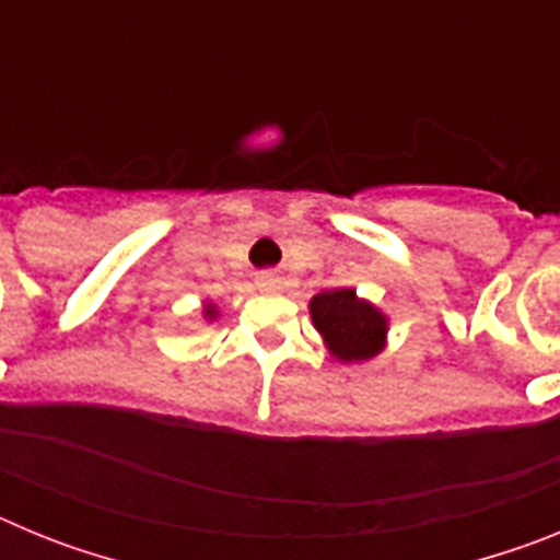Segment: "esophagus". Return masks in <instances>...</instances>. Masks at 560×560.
<instances>
[{
    "instance_id": "34e87169",
    "label": "esophagus",
    "mask_w": 560,
    "mask_h": 560,
    "mask_svg": "<svg viewBox=\"0 0 560 560\" xmlns=\"http://www.w3.org/2000/svg\"><path fill=\"white\" fill-rule=\"evenodd\" d=\"M257 289L266 291V294H275L280 289V280L271 271H264V275H257Z\"/></svg>"
}]
</instances>
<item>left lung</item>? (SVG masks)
I'll use <instances>...</instances> for the list:
<instances>
[{
	"label": "left lung",
	"mask_w": 560,
	"mask_h": 560,
	"mask_svg": "<svg viewBox=\"0 0 560 560\" xmlns=\"http://www.w3.org/2000/svg\"><path fill=\"white\" fill-rule=\"evenodd\" d=\"M311 319L336 361H368L387 345V316L353 289L323 291L311 300Z\"/></svg>",
	"instance_id": "8db88e82"
}]
</instances>
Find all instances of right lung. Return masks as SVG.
Segmentation results:
<instances>
[{
  "label": "right lung",
  "mask_w": 560,
  "mask_h": 560,
  "mask_svg": "<svg viewBox=\"0 0 560 560\" xmlns=\"http://www.w3.org/2000/svg\"><path fill=\"white\" fill-rule=\"evenodd\" d=\"M215 316H219V311H215V305L207 303V305H205V319H215Z\"/></svg>",
  "instance_id": "obj_1"
}]
</instances>
